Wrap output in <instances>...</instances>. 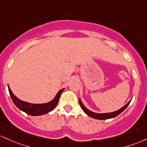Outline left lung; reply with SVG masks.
I'll list each match as a JSON object with an SVG mask.
<instances>
[{
  "instance_id": "8db88e82",
  "label": "left lung",
  "mask_w": 147,
  "mask_h": 147,
  "mask_svg": "<svg viewBox=\"0 0 147 147\" xmlns=\"http://www.w3.org/2000/svg\"><path fill=\"white\" fill-rule=\"evenodd\" d=\"M131 100H130V101L128 102V103H127L126 105H125L124 106L122 107L121 108H120L119 110H117V111L113 112V113H103V114L95 113H93V112L90 111V110H87V108H85V106H84L83 104H82L81 100H80V98H79V103H80V107H81L82 110H83V111L85 112V113L87 114L88 116L94 118V119H111V118L115 117H117V115H119L120 113H122L123 110H124L127 108V107H128V105H129Z\"/></svg>"
}]
</instances>
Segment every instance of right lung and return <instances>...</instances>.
I'll return each instance as SVG.
<instances>
[{"mask_svg":"<svg viewBox=\"0 0 147 147\" xmlns=\"http://www.w3.org/2000/svg\"><path fill=\"white\" fill-rule=\"evenodd\" d=\"M8 90H9L11 100H12L14 105L18 108H19L21 110L27 113L28 115H32V116H39V115H44V114H47L49 113V112L52 111L55 108L56 105H57L59 98H60L61 94L63 92L64 89H62V90L58 92L56 96L51 101L47 103H44V104H33V103H28V102L23 101V100L19 99L12 93L9 85H8Z\"/></svg>","mask_w":147,"mask_h":147,"instance_id":"right-lung-1","label":"right lung"}]
</instances>
